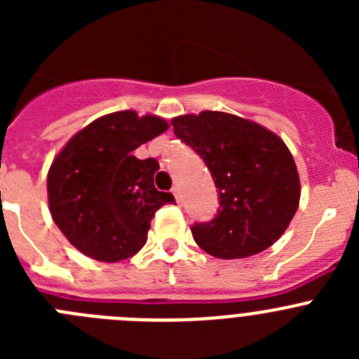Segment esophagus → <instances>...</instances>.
<instances>
[{
    "instance_id": "1",
    "label": "esophagus",
    "mask_w": 359,
    "mask_h": 359,
    "mask_svg": "<svg viewBox=\"0 0 359 359\" xmlns=\"http://www.w3.org/2000/svg\"><path fill=\"white\" fill-rule=\"evenodd\" d=\"M172 194H174V198H176L177 205H182L183 199H182V192H180V187H177V185L172 187Z\"/></svg>"
}]
</instances>
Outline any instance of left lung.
<instances>
[{
	"label": "left lung",
	"instance_id": "8db88e82",
	"mask_svg": "<svg viewBox=\"0 0 359 359\" xmlns=\"http://www.w3.org/2000/svg\"><path fill=\"white\" fill-rule=\"evenodd\" d=\"M170 123L203 158L217 189L215 217L190 226L196 243L219 259H243L278 241L300 201L297 165L286 144L259 123L221 111Z\"/></svg>",
	"mask_w": 359,
	"mask_h": 359
}]
</instances>
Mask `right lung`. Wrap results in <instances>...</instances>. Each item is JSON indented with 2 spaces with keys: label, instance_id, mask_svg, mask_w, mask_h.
I'll return each mask as SVG.
<instances>
[{
  "label": "right lung",
  "instance_id": "add662e5",
  "mask_svg": "<svg viewBox=\"0 0 359 359\" xmlns=\"http://www.w3.org/2000/svg\"><path fill=\"white\" fill-rule=\"evenodd\" d=\"M167 129L163 118L118 111L86 126L53 160L50 212L79 252L118 262L144 248L151 219L174 196L154 187L158 161L131 152Z\"/></svg>",
  "mask_w": 359,
  "mask_h": 359
}]
</instances>
